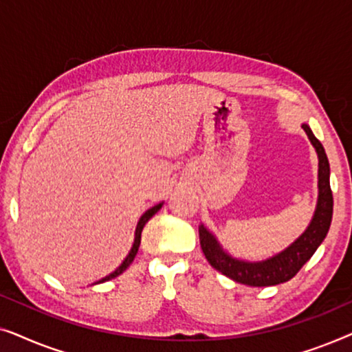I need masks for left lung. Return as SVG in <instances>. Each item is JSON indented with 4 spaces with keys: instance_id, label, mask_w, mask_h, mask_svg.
<instances>
[{
    "instance_id": "obj_1",
    "label": "left lung",
    "mask_w": 352,
    "mask_h": 352,
    "mask_svg": "<svg viewBox=\"0 0 352 352\" xmlns=\"http://www.w3.org/2000/svg\"><path fill=\"white\" fill-rule=\"evenodd\" d=\"M302 129L311 139L312 146L316 147L317 155H319V200H317V208L309 228L305 230V234L296 242H293L287 250L266 259V261L247 263L234 259L228 253H224L206 228L204 226L199 228L200 247L204 250L208 263L216 271L235 282L243 283V285L269 287L290 280L309 261L316 250L319 248V245L324 242L330 229L331 214H333V195H331L330 189L329 158H327L324 146L312 134L311 128L307 124H302Z\"/></svg>"
}]
</instances>
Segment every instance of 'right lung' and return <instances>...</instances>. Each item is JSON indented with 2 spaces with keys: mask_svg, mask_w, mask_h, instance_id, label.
Returning <instances> with one entry per match:
<instances>
[{
  "mask_svg": "<svg viewBox=\"0 0 352 352\" xmlns=\"http://www.w3.org/2000/svg\"><path fill=\"white\" fill-rule=\"evenodd\" d=\"M162 208V204H158V205H155L153 206V208H151V210H147L146 213H144L142 216H141V219H139V223H138V228H136V237H134V243H133V248H131V252H129V254L126 258H124V261L122 263V266H120L117 271H113L112 274H109L107 277H104L102 280H99L98 283H100V282H105V280H110V278H115V277H118L120 274H123L124 271H126L128 269V266L129 264L133 263V259H134V256H136V253H138V250H139V245H141V232H142V229H144V226H146V223L148 219L152 218L153 214L157 213L158 210Z\"/></svg>",
  "mask_w": 352,
  "mask_h": 352,
  "instance_id": "obj_1",
  "label": "right lung"
}]
</instances>
